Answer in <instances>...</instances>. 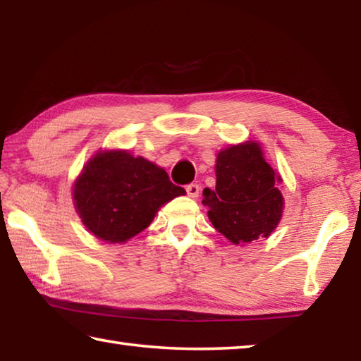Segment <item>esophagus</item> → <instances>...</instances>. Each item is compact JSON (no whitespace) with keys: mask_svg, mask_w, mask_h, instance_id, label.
Returning a JSON list of instances; mask_svg holds the SVG:
<instances>
[{"mask_svg":"<svg viewBox=\"0 0 361 361\" xmlns=\"http://www.w3.org/2000/svg\"><path fill=\"white\" fill-rule=\"evenodd\" d=\"M199 191H200V188L197 183H191V185L186 186V194L189 195V197H197Z\"/></svg>","mask_w":361,"mask_h":361,"instance_id":"obj_1","label":"esophagus"}]
</instances>
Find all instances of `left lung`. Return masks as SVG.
Masks as SVG:
<instances>
[{"label": "left lung", "instance_id": "1", "mask_svg": "<svg viewBox=\"0 0 361 361\" xmlns=\"http://www.w3.org/2000/svg\"><path fill=\"white\" fill-rule=\"evenodd\" d=\"M216 188L204 189V205L218 232L232 243L267 237L282 218L283 197L259 145L247 142L216 157Z\"/></svg>", "mask_w": 361, "mask_h": 361}]
</instances>
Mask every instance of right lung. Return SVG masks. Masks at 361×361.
Returning <instances> with one entry per match:
<instances>
[{"label": "right lung", "instance_id": "1", "mask_svg": "<svg viewBox=\"0 0 361 361\" xmlns=\"http://www.w3.org/2000/svg\"><path fill=\"white\" fill-rule=\"evenodd\" d=\"M185 189L164 169L127 151H105L90 159L75 183L76 210L95 237L121 243L148 228L159 207Z\"/></svg>", "mask_w": 361, "mask_h": 361}]
</instances>
